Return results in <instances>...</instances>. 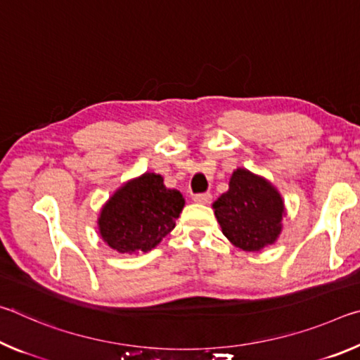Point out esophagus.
Returning a JSON list of instances; mask_svg holds the SVG:
<instances>
[{
    "label": "esophagus",
    "instance_id": "obj_1",
    "mask_svg": "<svg viewBox=\"0 0 360 360\" xmlns=\"http://www.w3.org/2000/svg\"><path fill=\"white\" fill-rule=\"evenodd\" d=\"M211 200H212V195H211L210 192L193 195V202H195V203H200V205H210Z\"/></svg>",
    "mask_w": 360,
    "mask_h": 360
}]
</instances>
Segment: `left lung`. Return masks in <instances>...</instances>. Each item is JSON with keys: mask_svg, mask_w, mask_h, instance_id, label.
Here are the masks:
<instances>
[{"mask_svg": "<svg viewBox=\"0 0 360 360\" xmlns=\"http://www.w3.org/2000/svg\"><path fill=\"white\" fill-rule=\"evenodd\" d=\"M212 208L222 233L243 251H260L273 245L281 233V195L271 182L245 168L235 169L229 191L212 203Z\"/></svg>", "mask_w": 360, "mask_h": 360, "instance_id": "obj_1", "label": "left lung"}]
</instances>
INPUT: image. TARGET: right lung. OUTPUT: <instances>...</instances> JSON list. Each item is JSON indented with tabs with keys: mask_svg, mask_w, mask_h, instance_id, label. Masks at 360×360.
<instances>
[{
	"mask_svg": "<svg viewBox=\"0 0 360 360\" xmlns=\"http://www.w3.org/2000/svg\"><path fill=\"white\" fill-rule=\"evenodd\" d=\"M184 203L181 192L167 188L160 174L144 173L119 187L103 206L100 235L120 254L148 252L174 229Z\"/></svg>",
	"mask_w": 360,
	"mask_h": 360,
	"instance_id": "add662e5",
	"label": "right lung"
}]
</instances>
